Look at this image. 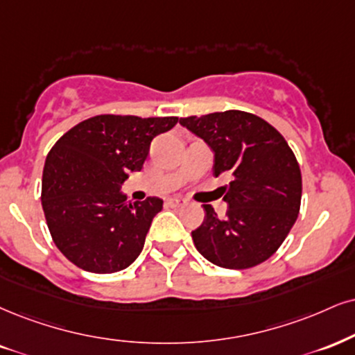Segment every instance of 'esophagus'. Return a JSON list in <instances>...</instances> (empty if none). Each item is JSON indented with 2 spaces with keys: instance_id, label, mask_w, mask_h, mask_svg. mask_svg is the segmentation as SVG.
I'll return each mask as SVG.
<instances>
[{
  "instance_id": "esophagus-1",
  "label": "esophagus",
  "mask_w": 355,
  "mask_h": 355,
  "mask_svg": "<svg viewBox=\"0 0 355 355\" xmlns=\"http://www.w3.org/2000/svg\"><path fill=\"white\" fill-rule=\"evenodd\" d=\"M166 204H168L169 207H182V205L187 204V200L182 198H169L166 200Z\"/></svg>"
}]
</instances>
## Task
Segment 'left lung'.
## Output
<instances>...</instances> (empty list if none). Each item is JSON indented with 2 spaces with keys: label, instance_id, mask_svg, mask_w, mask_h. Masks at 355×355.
I'll return each instance as SVG.
<instances>
[{
  "label": "left lung",
  "instance_id": "left-lung-1",
  "mask_svg": "<svg viewBox=\"0 0 355 355\" xmlns=\"http://www.w3.org/2000/svg\"><path fill=\"white\" fill-rule=\"evenodd\" d=\"M214 153V176L224 187L225 217L204 204V222L192 230L200 255L222 268L255 266L278 250L298 218L301 171L286 139L260 116L240 110L179 120Z\"/></svg>",
  "mask_w": 355,
  "mask_h": 355
}]
</instances>
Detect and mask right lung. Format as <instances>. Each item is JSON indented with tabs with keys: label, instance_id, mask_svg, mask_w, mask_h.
Masks as SVG:
<instances>
[{
	"label": "right lung",
	"instance_id": "obj_1",
	"mask_svg": "<svg viewBox=\"0 0 355 355\" xmlns=\"http://www.w3.org/2000/svg\"><path fill=\"white\" fill-rule=\"evenodd\" d=\"M178 116L97 115L57 141L42 173V209L52 240L78 268L113 273L143 250L159 198L130 202L121 184L141 171L153 138Z\"/></svg>",
	"mask_w": 355,
	"mask_h": 355
}]
</instances>
